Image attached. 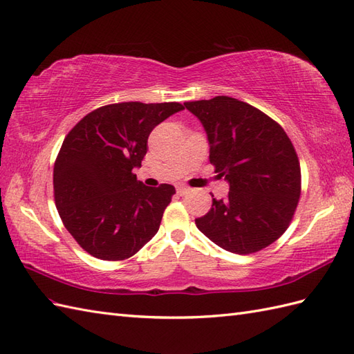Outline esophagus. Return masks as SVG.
<instances>
[{
  "label": "esophagus",
  "instance_id": "esophagus-1",
  "mask_svg": "<svg viewBox=\"0 0 354 354\" xmlns=\"http://www.w3.org/2000/svg\"><path fill=\"white\" fill-rule=\"evenodd\" d=\"M176 189H177V194H178V195H186L189 191H191V189L186 187L185 185H177Z\"/></svg>",
  "mask_w": 354,
  "mask_h": 354
}]
</instances>
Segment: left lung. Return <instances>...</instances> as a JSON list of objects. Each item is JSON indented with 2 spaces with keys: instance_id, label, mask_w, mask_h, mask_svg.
<instances>
[{
  "instance_id": "8db88e82",
  "label": "left lung",
  "mask_w": 354,
  "mask_h": 354,
  "mask_svg": "<svg viewBox=\"0 0 354 354\" xmlns=\"http://www.w3.org/2000/svg\"><path fill=\"white\" fill-rule=\"evenodd\" d=\"M185 106L205 129L214 172L230 183L228 196L213 198L196 228L225 251H261L286 232L297 209L301 176L295 145L279 123L239 99L216 96Z\"/></svg>"
}]
</instances>
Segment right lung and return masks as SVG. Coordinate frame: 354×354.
<instances>
[{
	"label": "right lung",
	"mask_w": 354,
	"mask_h": 354,
	"mask_svg": "<svg viewBox=\"0 0 354 354\" xmlns=\"http://www.w3.org/2000/svg\"><path fill=\"white\" fill-rule=\"evenodd\" d=\"M178 102L111 103L88 112L64 138L54 163L59 218L84 251L106 261L135 255L156 234L174 186L136 180L151 131Z\"/></svg>",
	"instance_id": "1"
}]
</instances>
